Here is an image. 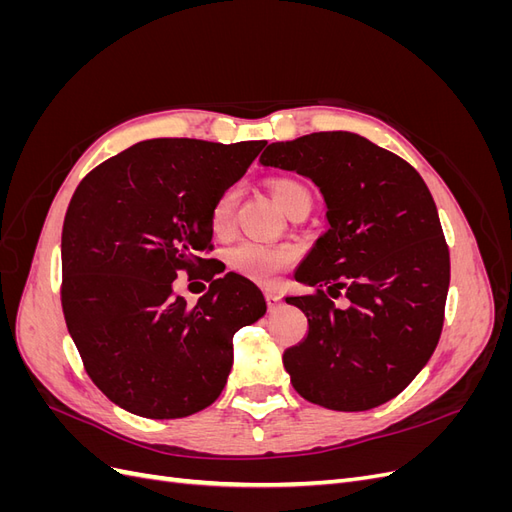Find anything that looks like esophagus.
I'll return each mask as SVG.
<instances>
[{"label": "esophagus", "mask_w": 512, "mask_h": 512, "mask_svg": "<svg viewBox=\"0 0 512 512\" xmlns=\"http://www.w3.org/2000/svg\"><path fill=\"white\" fill-rule=\"evenodd\" d=\"M265 299H267V307H269V312H275V309L282 305V297H280V294H277V292H271V290H269V292L265 294Z\"/></svg>", "instance_id": "esophagus-1"}]
</instances>
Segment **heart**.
Wrapping results in <instances>:
<instances>
[{"label":"heart","instance_id":"1","mask_svg":"<svg viewBox=\"0 0 512 512\" xmlns=\"http://www.w3.org/2000/svg\"><path fill=\"white\" fill-rule=\"evenodd\" d=\"M269 190L275 198L277 207H280L286 215L297 213L303 207H312V194L305 185L297 179L280 177L269 183ZM239 190L235 185L226 188L211 207L209 224L215 235H226L232 226V215H235ZM228 265L232 271L241 273L243 277H250L260 284H275L280 280V275L292 267L297 252L290 245H265L254 241H243L235 247H230Z\"/></svg>","mask_w":512,"mask_h":512}]
</instances>
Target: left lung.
Instances as JSON below:
<instances>
[{
  "instance_id": "8db88e82",
  "label": "left lung",
  "mask_w": 512,
  "mask_h": 512,
  "mask_svg": "<svg viewBox=\"0 0 512 512\" xmlns=\"http://www.w3.org/2000/svg\"><path fill=\"white\" fill-rule=\"evenodd\" d=\"M262 166L312 179L329 230L297 271L314 294L288 297L309 331L284 352L301 397L339 412L386 404L438 346L451 256L423 177L395 153L352 132L271 143ZM347 294L346 310L332 299Z\"/></svg>"
}]
</instances>
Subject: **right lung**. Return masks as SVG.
<instances>
[{
    "instance_id": "1",
    "label": "right lung",
    "mask_w": 512,
    "mask_h": 512,
    "mask_svg": "<svg viewBox=\"0 0 512 512\" xmlns=\"http://www.w3.org/2000/svg\"><path fill=\"white\" fill-rule=\"evenodd\" d=\"M265 141L153 138L79 183L61 232V307L85 371L119 408L183 418L211 406L232 367V337L265 316L262 292L226 273L196 305L173 294L179 271L213 250L211 207Z\"/></svg>"
}]
</instances>
